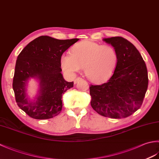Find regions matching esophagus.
I'll use <instances>...</instances> for the list:
<instances>
[{
    "label": "esophagus",
    "mask_w": 159,
    "mask_h": 159,
    "mask_svg": "<svg viewBox=\"0 0 159 159\" xmlns=\"http://www.w3.org/2000/svg\"><path fill=\"white\" fill-rule=\"evenodd\" d=\"M82 80V78H80V77H77L76 79H74V83H78L79 81V80Z\"/></svg>",
    "instance_id": "1"
}]
</instances>
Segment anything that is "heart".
Returning a JSON list of instances; mask_svg holds the SVG:
<instances>
[{
  "label": "heart",
  "instance_id": "1",
  "mask_svg": "<svg viewBox=\"0 0 159 159\" xmlns=\"http://www.w3.org/2000/svg\"><path fill=\"white\" fill-rule=\"evenodd\" d=\"M117 62L118 55L113 47L88 40L74 45L70 55H63L61 57V66L66 73L73 76L84 67L85 76L94 83L109 80Z\"/></svg>",
  "mask_w": 159,
  "mask_h": 159
}]
</instances>
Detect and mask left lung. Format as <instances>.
<instances>
[{
    "label": "left lung",
    "instance_id": "left-lung-1",
    "mask_svg": "<svg viewBox=\"0 0 159 159\" xmlns=\"http://www.w3.org/2000/svg\"><path fill=\"white\" fill-rule=\"evenodd\" d=\"M103 40L116 49L118 62L107 83L90 85L91 105L102 116L127 117L142 105L148 86L146 63L135 46L127 39L113 37Z\"/></svg>",
    "mask_w": 159,
    "mask_h": 159
}]
</instances>
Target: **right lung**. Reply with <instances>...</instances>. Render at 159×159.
<instances>
[{"mask_svg":"<svg viewBox=\"0 0 159 159\" xmlns=\"http://www.w3.org/2000/svg\"><path fill=\"white\" fill-rule=\"evenodd\" d=\"M78 40L40 36L19 54L13 79V89L18 106L29 117L46 120L61 113L62 94L74 86V82L66 81L61 73V57ZM31 77H38L41 87L40 96L34 103L30 102L25 93V83Z\"/></svg>","mask_w":159,"mask_h":159,"instance_id":"add662e5","label":"right lung"}]
</instances>
